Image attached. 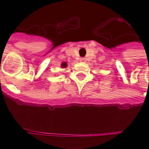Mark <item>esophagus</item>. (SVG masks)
I'll list each match as a JSON object with an SVG mask.
<instances>
[{"label": "esophagus", "instance_id": "esophagus-1", "mask_svg": "<svg viewBox=\"0 0 149 149\" xmlns=\"http://www.w3.org/2000/svg\"><path fill=\"white\" fill-rule=\"evenodd\" d=\"M80 61H82V62H86V58H84V57H82V58H80Z\"/></svg>", "mask_w": 149, "mask_h": 149}]
</instances>
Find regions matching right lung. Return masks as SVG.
<instances>
[{
    "label": "right lung",
    "instance_id": "right-lung-1",
    "mask_svg": "<svg viewBox=\"0 0 149 149\" xmlns=\"http://www.w3.org/2000/svg\"><path fill=\"white\" fill-rule=\"evenodd\" d=\"M65 66H66V63H63V64H62V67L65 68Z\"/></svg>",
    "mask_w": 149,
    "mask_h": 149
}]
</instances>
